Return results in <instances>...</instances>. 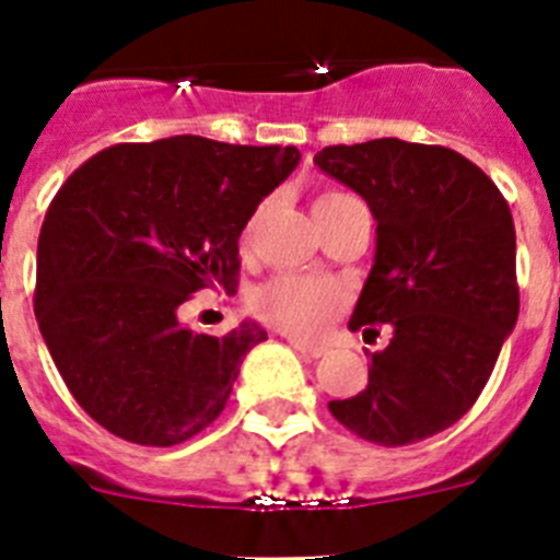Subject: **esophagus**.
Returning <instances> with one entry per match:
<instances>
[{
	"mask_svg": "<svg viewBox=\"0 0 560 560\" xmlns=\"http://www.w3.org/2000/svg\"><path fill=\"white\" fill-rule=\"evenodd\" d=\"M291 348H294L296 353H303L305 359H323L325 355V348H319V345H308V341H300V339H291Z\"/></svg>",
	"mask_w": 560,
	"mask_h": 560,
	"instance_id": "1",
	"label": "esophagus"
}]
</instances>
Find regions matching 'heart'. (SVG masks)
<instances>
[{"mask_svg": "<svg viewBox=\"0 0 560 560\" xmlns=\"http://www.w3.org/2000/svg\"><path fill=\"white\" fill-rule=\"evenodd\" d=\"M353 196L341 190L323 192L314 201V215L323 224L325 219L336 215L341 207L353 205ZM345 305V291L328 280H314V277L280 275L271 277L252 296V311L271 328L283 334L300 336V339H314L328 328V323L339 314Z\"/></svg>", "mask_w": 560, "mask_h": 560, "instance_id": "b5f03b06", "label": "heart"}]
</instances>
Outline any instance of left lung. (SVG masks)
I'll list each match as a JSON object with an SVG mask.
<instances>
[{"label": "left lung", "mask_w": 560, "mask_h": 560, "mask_svg": "<svg viewBox=\"0 0 560 560\" xmlns=\"http://www.w3.org/2000/svg\"><path fill=\"white\" fill-rule=\"evenodd\" d=\"M314 162L359 192L378 224L350 330H393L370 355L368 389L328 409L375 446H409L474 407L516 325L511 207L471 160L443 145L384 137L328 145Z\"/></svg>", "instance_id": "obj_1"}]
</instances>
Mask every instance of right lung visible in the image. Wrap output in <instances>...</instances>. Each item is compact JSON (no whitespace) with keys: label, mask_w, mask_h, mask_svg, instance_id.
<instances>
[{"label":"right lung","mask_w":560,"mask_h":560,"mask_svg":"<svg viewBox=\"0 0 560 560\" xmlns=\"http://www.w3.org/2000/svg\"><path fill=\"white\" fill-rule=\"evenodd\" d=\"M300 165L294 145L120 142L83 162L38 235L36 319L83 412L137 446H176L226 407L266 330L192 334L179 308L237 283V237Z\"/></svg>","instance_id":"right-lung-1"}]
</instances>
